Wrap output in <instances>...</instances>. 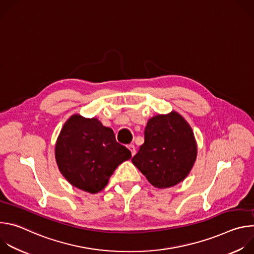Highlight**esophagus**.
Segmentation results:
<instances>
[{
	"label": "esophagus",
	"instance_id": "1",
	"mask_svg": "<svg viewBox=\"0 0 254 254\" xmlns=\"http://www.w3.org/2000/svg\"><path fill=\"white\" fill-rule=\"evenodd\" d=\"M127 149L130 151L131 156H134V155H135V148H134L133 144H128V146H127Z\"/></svg>",
	"mask_w": 254,
	"mask_h": 254
}]
</instances>
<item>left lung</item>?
Masks as SVG:
<instances>
[{
    "mask_svg": "<svg viewBox=\"0 0 254 254\" xmlns=\"http://www.w3.org/2000/svg\"><path fill=\"white\" fill-rule=\"evenodd\" d=\"M196 157L197 143L190 125L172 112L149 120L144 142L131 162L154 187L165 189L182 182Z\"/></svg>",
    "mask_w": 254,
    "mask_h": 254,
    "instance_id": "obj_1",
    "label": "left lung"
}]
</instances>
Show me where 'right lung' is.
Segmentation results:
<instances>
[{
	"label": "right lung",
	"instance_id": "obj_1",
	"mask_svg": "<svg viewBox=\"0 0 254 254\" xmlns=\"http://www.w3.org/2000/svg\"><path fill=\"white\" fill-rule=\"evenodd\" d=\"M130 151L116 140L114 130L95 118L73 115L64 124L55 146L57 166L68 182L80 190L95 194Z\"/></svg>",
	"mask_w": 254,
	"mask_h": 254
}]
</instances>
